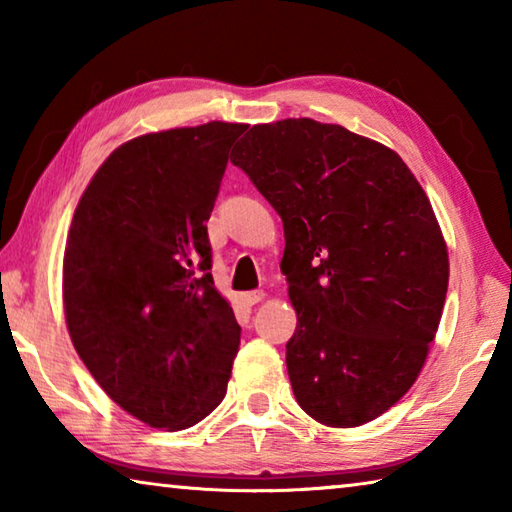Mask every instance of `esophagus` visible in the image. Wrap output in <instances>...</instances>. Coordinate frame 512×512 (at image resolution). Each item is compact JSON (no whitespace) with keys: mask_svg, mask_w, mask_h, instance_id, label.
<instances>
[{"mask_svg":"<svg viewBox=\"0 0 512 512\" xmlns=\"http://www.w3.org/2000/svg\"><path fill=\"white\" fill-rule=\"evenodd\" d=\"M262 298H264V291H246V293H241V300H244L248 307L257 305V302L262 300Z\"/></svg>","mask_w":512,"mask_h":512,"instance_id":"obj_1","label":"esophagus"}]
</instances>
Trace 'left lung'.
Listing matches in <instances>:
<instances>
[{
    "instance_id": "8db88e82",
    "label": "left lung",
    "mask_w": 512,
    "mask_h": 512,
    "mask_svg": "<svg viewBox=\"0 0 512 512\" xmlns=\"http://www.w3.org/2000/svg\"><path fill=\"white\" fill-rule=\"evenodd\" d=\"M230 162L284 225L300 409L327 427L375 420L413 386L443 316L449 259L427 194L395 151L307 117L253 126Z\"/></svg>"
}]
</instances>
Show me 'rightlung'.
<instances>
[{"label": "right lung", "instance_id": "right-lung-1", "mask_svg": "<svg viewBox=\"0 0 512 512\" xmlns=\"http://www.w3.org/2000/svg\"><path fill=\"white\" fill-rule=\"evenodd\" d=\"M246 124L135 137L94 173L63 259L69 336L112 402L194 427L228 391L241 327L214 289L205 221Z\"/></svg>", "mask_w": 512, "mask_h": 512}]
</instances>
